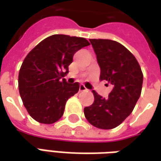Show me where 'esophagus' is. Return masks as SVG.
Masks as SVG:
<instances>
[{"label":"esophagus","mask_w":161,"mask_h":161,"mask_svg":"<svg viewBox=\"0 0 161 161\" xmlns=\"http://www.w3.org/2000/svg\"><path fill=\"white\" fill-rule=\"evenodd\" d=\"M79 90H80V91H86V90H87V89L86 88V87H85L83 84H80V88H79Z\"/></svg>","instance_id":"obj_1"}]
</instances>
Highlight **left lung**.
I'll return each instance as SVG.
<instances>
[{"instance_id": "8db88e82", "label": "left lung", "mask_w": 161, "mask_h": 161, "mask_svg": "<svg viewBox=\"0 0 161 161\" xmlns=\"http://www.w3.org/2000/svg\"><path fill=\"white\" fill-rule=\"evenodd\" d=\"M101 69L100 80L111 84L108 98L95 90V101L85 107L87 120L96 128L113 129L132 112L141 95L143 74L133 54L123 45L109 39H89Z\"/></svg>"}]
</instances>
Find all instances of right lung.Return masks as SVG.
I'll use <instances>...</instances> for the list:
<instances>
[{
	"instance_id": "obj_1",
	"label": "right lung",
	"mask_w": 161,
	"mask_h": 161,
	"mask_svg": "<svg viewBox=\"0 0 161 161\" xmlns=\"http://www.w3.org/2000/svg\"><path fill=\"white\" fill-rule=\"evenodd\" d=\"M89 45L83 37L56 34L29 53L20 68L18 87L33 119L47 125L60 119L66 101L80 88L78 82L69 84L62 77L68 73L74 53Z\"/></svg>"
}]
</instances>
